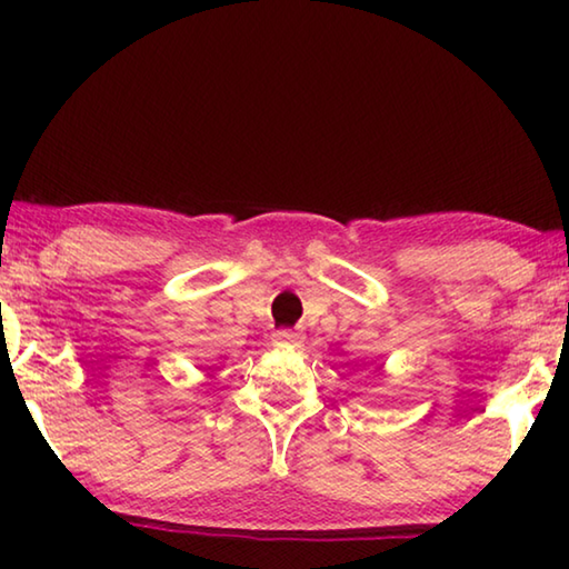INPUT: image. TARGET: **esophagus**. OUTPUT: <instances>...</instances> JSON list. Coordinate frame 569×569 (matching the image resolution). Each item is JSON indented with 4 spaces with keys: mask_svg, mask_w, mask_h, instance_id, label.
<instances>
[{
    "mask_svg": "<svg viewBox=\"0 0 569 569\" xmlns=\"http://www.w3.org/2000/svg\"><path fill=\"white\" fill-rule=\"evenodd\" d=\"M273 343L281 346V349H288V346L298 343V333H296V331H288V329L276 331V333H273Z\"/></svg>",
    "mask_w": 569,
    "mask_h": 569,
    "instance_id": "obj_1",
    "label": "esophagus"
}]
</instances>
